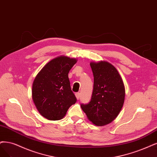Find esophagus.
Here are the masks:
<instances>
[{
  "label": "esophagus",
  "mask_w": 157,
  "mask_h": 157,
  "mask_svg": "<svg viewBox=\"0 0 157 157\" xmlns=\"http://www.w3.org/2000/svg\"><path fill=\"white\" fill-rule=\"evenodd\" d=\"M75 97H76V98H77V100H79L80 98V93H79V92H76V93L75 94Z\"/></svg>",
  "instance_id": "1"
}]
</instances>
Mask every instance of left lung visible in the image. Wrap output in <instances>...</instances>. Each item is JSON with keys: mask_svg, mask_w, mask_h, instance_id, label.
<instances>
[{"mask_svg": "<svg viewBox=\"0 0 157 157\" xmlns=\"http://www.w3.org/2000/svg\"><path fill=\"white\" fill-rule=\"evenodd\" d=\"M94 75L90 102L81 104L88 119L97 126L113 121L120 113L125 100V87L118 71L107 61L90 63Z\"/></svg>", "mask_w": 157, "mask_h": 157, "instance_id": "1", "label": "left lung"}]
</instances>
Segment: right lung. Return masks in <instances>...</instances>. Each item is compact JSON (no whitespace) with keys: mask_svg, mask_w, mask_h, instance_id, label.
I'll list each match as a JSON object with an SVG mask.
<instances>
[{"mask_svg":"<svg viewBox=\"0 0 157 157\" xmlns=\"http://www.w3.org/2000/svg\"><path fill=\"white\" fill-rule=\"evenodd\" d=\"M77 60L59 56L49 61L35 78L32 99L39 113L49 120L62 119L77 101L71 90L68 72Z\"/></svg>","mask_w":157,"mask_h":157,"instance_id":"obj_1","label":"right lung"}]
</instances>
